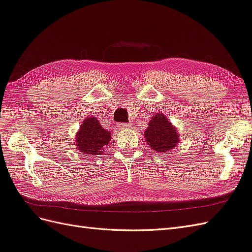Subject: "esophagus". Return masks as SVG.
Listing matches in <instances>:
<instances>
[{
    "mask_svg": "<svg viewBox=\"0 0 252 252\" xmlns=\"http://www.w3.org/2000/svg\"><path fill=\"white\" fill-rule=\"evenodd\" d=\"M117 126L119 128H128L131 127V124H117Z\"/></svg>",
    "mask_w": 252,
    "mask_h": 252,
    "instance_id": "obj_1",
    "label": "esophagus"
}]
</instances>
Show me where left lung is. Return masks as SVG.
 I'll use <instances>...</instances> for the list:
<instances>
[{"label": "left lung", "instance_id": "8db88e82", "mask_svg": "<svg viewBox=\"0 0 252 252\" xmlns=\"http://www.w3.org/2000/svg\"><path fill=\"white\" fill-rule=\"evenodd\" d=\"M144 135L148 146L158 153L166 154L175 149L180 141L177 127L163 113H157L153 116Z\"/></svg>", "mask_w": 252, "mask_h": 252}]
</instances>
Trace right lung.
Returning <instances> with one entry per match:
<instances>
[{
    "mask_svg": "<svg viewBox=\"0 0 252 252\" xmlns=\"http://www.w3.org/2000/svg\"><path fill=\"white\" fill-rule=\"evenodd\" d=\"M111 136V132L105 130L94 116L85 118L75 135L76 149L83 154L99 156L109 144Z\"/></svg>",
    "mask_w": 252,
    "mask_h": 252,
    "instance_id": "right-lung-1",
    "label": "right lung"
}]
</instances>
